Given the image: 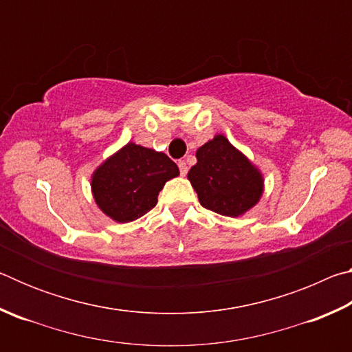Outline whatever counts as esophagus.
<instances>
[{
  "label": "esophagus",
  "mask_w": 352,
  "mask_h": 352,
  "mask_svg": "<svg viewBox=\"0 0 352 352\" xmlns=\"http://www.w3.org/2000/svg\"><path fill=\"white\" fill-rule=\"evenodd\" d=\"M178 169H180V174L182 175H186L188 174V164H186V162H183V160H180V162H178Z\"/></svg>",
  "instance_id": "esophagus-1"
}]
</instances>
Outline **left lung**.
Returning <instances> with one entry per match:
<instances>
[{
  "label": "left lung",
  "mask_w": 352,
  "mask_h": 352,
  "mask_svg": "<svg viewBox=\"0 0 352 352\" xmlns=\"http://www.w3.org/2000/svg\"><path fill=\"white\" fill-rule=\"evenodd\" d=\"M188 174L200 205L222 216L237 217L258 204L262 177L222 135L208 141Z\"/></svg>",
  "instance_id": "1"
}]
</instances>
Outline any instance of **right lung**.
Returning <instances> with one entry per match:
<instances>
[{
    "instance_id": "1",
    "label": "right lung",
    "mask_w": 352,
    "mask_h": 352,
    "mask_svg": "<svg viewBox=\"0 0 352 352\" xmlns=\"http://www.w3.org/2000/svg\"><path fill=\"white\" fill-rule=\"evenodd\" d=\"M178 174L166 153L129 142L94 172V200L116 222H132L155 208L164 183Z\"/></svg>"
}]
</instances>
